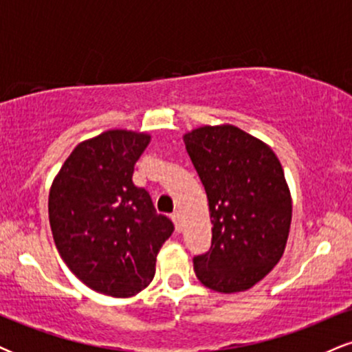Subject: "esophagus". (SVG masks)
Returning <instances> with one entry per match:
<instances>
[{
    "label": "esophagus",
    "instance_id": "obj_1",
    "mask_svg": "<svg viewBox=\"0 0 352 352\" xmlns=\"http://www.w3.org/2000/svg\"><path fill=\"white\" fill-rule=\"evenodd\" d=\"M172 220H173V223H175L177 232H180V230H182V215H180V212H173L172 213Z\"/></svg>",
    "mask_w": 352,
    "mask_h": 352
}]
</instances>
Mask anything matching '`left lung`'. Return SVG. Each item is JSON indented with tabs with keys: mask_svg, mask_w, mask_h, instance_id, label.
Masks as SVG:
<instances>
[{
	"mask_svg": "<svg viewBox=\"0 0 352 352\" xmlns=\"http://www.w3.org/2000/svg\"><path fill=\"white\" fill-rule=\"evenodd\" d=\"M184 140L213 225L212 246L193 256V270L210 289L245 292L285 252L292 223L285 172L268 145L233 125L195 129Z\"/></svg>",
	"mask_w": 352,
	"mask_h": 352,
	"instance_id": "obj_1",
	"label": "left lung"
}]
</instances>
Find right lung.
<instances>
[{
	"mask_svg": "<svg viewBox=\"0 0 352 352\" xmlns=\"http://www.w3.org/2000/svg\"><path fill=\"white\" fill-rule=\"evenodd\" d=\"M151 137L107 131L79 144L52 182L50 223L56 248L96 292L134 296L155 274L160 246L173 233L151 195L132 182Z\"/></svg>",
	"mask_w": 352,
	"mask_h": 352,
	"instance_id": "add662e5",
	"label": "right lung"
}]
</instances>
